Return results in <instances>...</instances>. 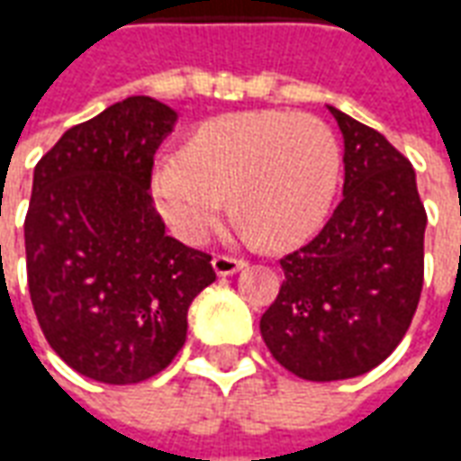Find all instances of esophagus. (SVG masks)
Returning <instances> with one entry per match:
<instances>
[{
    "label": "esophagus",
    "instance_id": "1",
    "mask_svg": "<svg viewBox=\"0 0 461 461\" xmlns=\"http://www.w3.org/2000/svg\"><path fill=\"white\" fill-rule=\"evenodd\" d=\"M212 267L214 271L220 274V276H230V274H237L247 267V261L240 259V257H230V254H217L214 259H212Z\"/></svg>",
    "mask_w": 461,
    "mask_h": 461
}]
</instances>
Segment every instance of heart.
Masks as SVG:
<instances>
[{
	"label": "heart",
	"mask_w": 461,
	"mask_h": 461,
	"mask_svg": "<svg viewBox=\"0 0 461 461\" xmlns=\"http://www.w3.org/2000/svg\"><path fill=\"white\" fill-rule=\"evenodd\" d=\"M339 175V142L321 118L247 111L202 122L177 162L152 172V197L190 244L210 237L230 194L241 234L286 247L326 217Z\"/></svg>",
	"instance_id": "b5f03b06"
}]
</instances>
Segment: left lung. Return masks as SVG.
Masks as SVG:
<instances>
[{"mask_svg": "<svg viewBox=\"0 0 461 461\" xmlns=\"http://www.w3.org/2000/svg\"><path fill=\"white\" fill-rule=\"evenodd\" d=\"M346 142L343 200L281 259L261 339L294 375L330 383L380 366L412 323L425 281L427 212L415 170L373 128L329 105Z\"/></svg>", "mask_w": 461, "mask_h": 461, "instance_id": "obj_1", "label": "left lung"}]
</instances>
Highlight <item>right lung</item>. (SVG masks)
I'll return each instance as SVG.
<instances>
[{"label": "right lung", "instance_id": "add662e5", "mask_svg": "<svg viewBox=\"0 0 461 461\" xmlns=\"http://www.w3.org/2000/svg\"><path fill=\"white\" fill-rule=\"evenodd\" d=\"M175 121L170 105L131 95L68 128L34 167L32 306L56 356L105 385L170 366L192 299L217 279L207 251L165 234L150 194L155 150Z\"/></svg>", "mask_w": 461, "mask_h": 461}]
</instances>
